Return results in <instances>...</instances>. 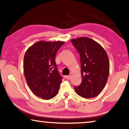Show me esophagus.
Masks as SVG:
<instances>
[{"mask_svg": "<svg viewBox=\"0 0 129 129\" xmlns=\"http://www.w3.org/2000/svg\"><path fill=\"white\" fill-rule=\"evenodd\" d=\"M70 78H71V76H70V75L66 76V79H67V80H69V79H70Z\"/></svg>", "mask_w": 129, "mask_h": 129, "instance_id": "obj_1", "label": "esophagus"}]
</instances>
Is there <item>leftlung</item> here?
<instances>
[{
    "instance_id": "left-lung-1",
    "label": "left lung",
    "mask_w": 129,
    "mask_h": 129,
    "mask_svg": "<svg viewBox=\"0 0 129 129\" xmlns=\"http://www.w3.org/2000/svg\"><path fill=\"white\" fill-rule=\"evenodd\" d=\"M80 54L82 83L75 86L77 94L84 98H94L106 84L109 75L107 53L98 42L87 37L71 39Z\"/></svg>"
}]
</instances>
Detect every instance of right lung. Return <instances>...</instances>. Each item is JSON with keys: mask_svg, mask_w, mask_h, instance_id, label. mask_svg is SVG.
I'll list each match as a JSON object with an SVG mask.
<instances>
[{"mask_svg": "<svg viewBox=\"0 0 129 129\" xmlns=\"http://www.w3.org/2000/svg\"><path fill=\"white\" fill-rule=\"evenodd\" d=\"M64 42L39 41L26 50L23 72L26 82L32 92L45 100L57 94L62 77L55 61L56 53Z\"/></svg>", "mask_w": 129, "mask_h": 129, "instance_id": "right-lung-1", "label": "right lung"}]
</instances>
